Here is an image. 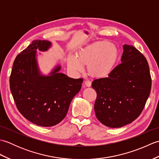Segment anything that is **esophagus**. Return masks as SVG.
<instances>
[{
	"instance_id": "obj_1",
	"label": "esophagus",
	"mask_w": 159,
	"mask_h": 159,
	"mask_svg": "<svg viewBox=\"0 0 159 159\" xmlns=\"http://www.w3.org/2000/svg\"><path fill=\"white\" fill-rule=\"evenodd\" d=\"M91 85H92V83H91L89 80H87L85 81V83H84V85L86 86V87H90Z\"/></svg>"
}]
</instances>
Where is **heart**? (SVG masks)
I'll return each instance as SVG.
<instances>
[{"label":"heart","instance_id":"b5f03b06","mask_svg":"<svg viewBox=\"0 0 159 159\" xmlns=\"http://www.w3.org/2000/svg\"><path fill=\"white\" fill-rule=\"evenodd\" d=\"M117 57L118 50L116 46L109 42L101 41L80 50L76 58L70 56L68 66L75 71H81L82 65L87 66V71L91 75L102 77L111 72Z\"/></svg>","mask_w":159,"mask_h":159}]
</instances>
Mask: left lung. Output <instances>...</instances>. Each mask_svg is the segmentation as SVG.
<instances>
[{"label": "left lung", "instance_id": "left-lung-1", "mask_svg": "<svg viewBox=\"0 0 159 159\" xmlns=\"http://www.w3.org/2000/svg\"><path fill=\"white\" fill-rule=\"evenodd\" d=\"M121 63L107 77L95 79L94 110L102 124L120 128L140 116L150 96L152 79L148 63L133 46L124 44Z\"/></svg>", "mask_w": 159, "mask_h": 159}]
</instances>
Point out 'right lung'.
Listing matches in <instances>:
<instances>
[{"label": "right lung", "mask_w": 159, "mask_h": 159, "mask_svg": "<svg viewBox=\"0 0 159 159\" xmlns=\"http://www.w3.org/2000/svg\"><path fill=\"white\" fill-rule=\"evenodd\" d=\"M51 43L35 40L18 54L9 78L10 89L17 109L26 119L40 126H52L66 116L73 98L81 88L83 79H74L58 73L42 76L35 59L37 49L44 51Z\"/></svg>", "instance_id": "obj_1"}]
</instances>
